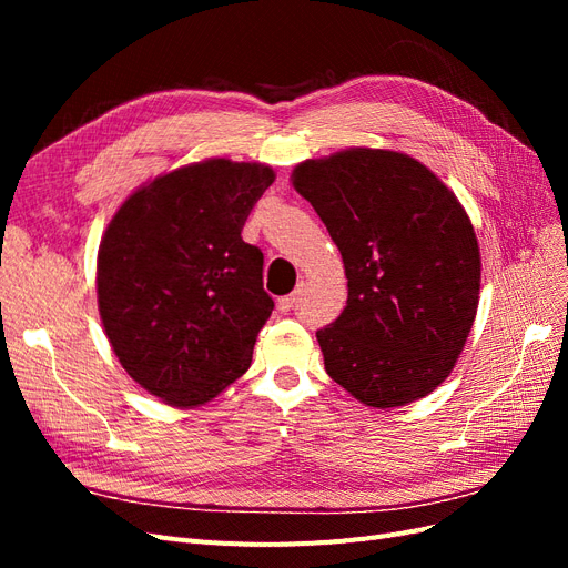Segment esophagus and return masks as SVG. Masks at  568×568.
<instances>
[{"label":"esophagus","mask_w":568,"mask_h":568,"mask_svg":"<svg viewBox=\"0 0 568 568\" xmlns=\"http://www.w3.org/2000/svg\"><path fill=\"white\" fill-rule=\"evenodd\" d=\"M296 301H298V294H291V296H282L280 301H277V307L282 313H291L294 311V305H296Z\"/></svg>","instance_id":"1"}]
</instances>
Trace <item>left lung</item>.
Wrapping results in <instances>:
<instances>
[{"instance_id": "8db88e82", "label": "left lung", "mask_w": 568, "mask_h": 568, "mask_svg": "<svg viewBox=\"0 0 568 568\" xmlns=\"http://www.w3.org/2000/svg\"><path fill=\"white\" fill-rule=\"evenodd\" d=\"M341 251L343 313L317 332L324 369L359 403L424 398L455 367L478 307L471 222L432 170L405 153L348 149L294 170Z\"/></svg>"}]
</instances>
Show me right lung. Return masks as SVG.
<instances>
[{
    "mask_svg": "<svg viewBox=\"0 0 568 568\" xmlns=\"http://www.w3.org/2000/svg\"><path fill=\"white\" fill-rule=\"evenodd\" d=\"M274 182L270 165L213 159L134 192L101 239L99 313L120 365L175 407L242 376L274 311L263 251L242 230Z\"/></svg>",
    "mask_w": 568,
    "mask_h": 568,
    "instance_id": "add662e5",
    "label": "right lung"
}]
</instances>
